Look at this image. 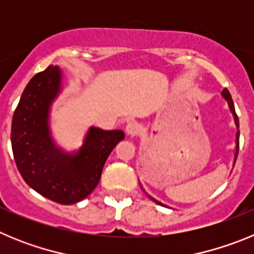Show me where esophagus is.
<instances>
[{"mask_svg":"<svg viewBox=\"0 0 254 254\" xmlns=\"http://www.w3.org/2000/svg\"><path fill=\"white\" fill-rule=\"evenodd\" d=\"M126 132H127V134H129V136L137 134L138 132H140V125H138L136 121H131V122H128L127 126H126Z\"/></svg>","mask_w":254,"mask_h":254,"instance_id":"obj_1","label":"esophagus"}]
</instances>
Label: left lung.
Returning a JSON list of instances; mask_svg holds the SVG:
<instances>
[{"mask_svg":"<svg viewBox=\"0 0 254 254\" xmlns=\"http://www.w3.org/2000/svg\"><path fill=\"white\" fill-rule=\"evenodd\" d=\"M223 96L225 98L226 100H228V104H229V108H230V111H232L233 116H234V121H235V125H237V127H239V121H238V116L237 113H235V108H234V103H233V99H232V95H230V93H229L228 89H224L223 90ZM238 151H239V131L237 132V147H235V158H234V164H235V160H237V156H238ZM149 196V194H147ZM150 198L154 201L155 203H158V205L160 206H165L164 203H161L160 201H158V199H155L154 197L149 196Z\"/></svg>","mask_w":254,"mask_h":254,"instance_id":"1","label":"left lung"}]
</instances>
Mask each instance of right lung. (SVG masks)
Instances as JSON below:
<instances>
[{"instance_id":"right-lung-1","label":"right lung","mask_w":254,"mask_h":254,"mask_svg":"<svg viewBox=\"0 0 254 254\" xmlns=\"http://www.w3.org/2000/svg\"><path fill=\"white\" fill-rule=\"evenodd\" d=\"M60 86L57 66H48L29 81L13 113L11 145L24 181L48 199L71 205L95 190L105 160L125 133L91 127L77 152L58 149L49 136L48 112Z\"/></svg>"}]
</instances>
